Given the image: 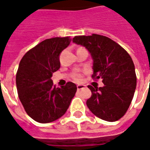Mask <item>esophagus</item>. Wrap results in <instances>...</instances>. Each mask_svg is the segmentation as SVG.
I'll use <instances>...</instances> for the list:
<instances>
[{
  "instance_id": "obj_1",
  "label": "esophagus",
  "mask_w": 150,
  "mask_h": 150,
  "mask_svg": "<svg viewBox=\"0 0 150 150\" xmlns=\"http://www.w3.org/2000/svg\"><path fill=\"white\" fill-rule=\"evenodd\" d=\"M85 87H86V86L83 84H78L77 85V89H78V90H81V89H83Z\"/></svg>"
}]
</instances>
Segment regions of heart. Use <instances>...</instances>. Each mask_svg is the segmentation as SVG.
<instances>
[{
	"mask_svg": "<svg viewBox=\"0 0 150 150\" xmlns=\"http://www.w3.org/2000/svg\"><path fill=\"white\" fill-rule=\"evenodd\" d=\"M73 78L75 79L76 81H79V80H80V78H81V76H80V75H79V74H76V75H75L74 76H73Z\"/></svg>",
	"mask_w": 150,
	"mask_h": 150,
	"instance_id": "1",
	"label": "heart"
}]
</instances>
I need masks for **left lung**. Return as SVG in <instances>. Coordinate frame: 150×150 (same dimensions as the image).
I'll return each instance as SVG.
<instances>
[{
    "label": "left lung",
    "mask_w": 150,
    "mask_h": 150,
    "mask_svg": "<svg viewBox=\"0 0 150 150\" xmlns=\"http://www.w3.org/2000/svg\"><path fill=\"white\" fill-rule=\"evenodd\" d=\"M73 42L88 50L93 60L92 77L104 83L100 88L88 86L91 96L87 106L100 119L118 120L128 110L137 86L132 58L118 43L100 34L75 36Z\"/></svg>",
    "instance_id": "obj_1"
}]
</instances>
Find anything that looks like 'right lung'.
Wrapping results in <instances>:
<instances>
[{
    "label": "right lung",
    "mask_w": 150,
    "mask_h": 150,
    "mask_svg": "<svg viewBox=\"0 0 150 150\" xmlns=\"http://www.w3.org/2000/svg\"><path fill=\"white\" fill-rule=\"evenodd\" d=\"M71 41L69 37L44 40L19 63L16 75L18 97L26 113L37 122H52L63 116L77 91L72 82L56 88L51 79L60 68L59 55Z\"/></svg>",
    "instance_id": "add662e5"
}]
</instances>
